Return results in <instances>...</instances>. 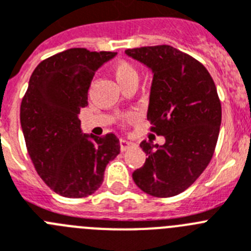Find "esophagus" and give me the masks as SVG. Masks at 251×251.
Returning a JSON list of instances; mask_svg holds the SVG:
<instances>
[{"label": "esophagus", "instance_id": "34e87169", "mask_svg": "<svg viewBox=\"0 0 251 251\" xmlns=\"http://www.w3.org/2000/svg\"><path fill=\"white\" fill-rule=\"evenodd\" d=\"M135 147H136V144L132 143V141L125 140V139H121V140H120V149H121V151H126V150L132 149V148Z\"/></svg>", "mask_w": 251, "mask_h": 251}]
</instances>
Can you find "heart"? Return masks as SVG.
Returning a JSON list of instances; mask_svg holds the SVG:
<instances>
[{
	"mask_svg": "<svg viewBox=\"0 0 251 251\" xmlns=\"http://www.w3.org/2000/svg\"><path fill=\"white\" fill-rule=\"evenodd\" d=\"M112 73L121 88H124V87L130 83H138V71L127 60H119V62L115 63L112 65ZM135 119H136V113L128 112L124 115L123 121L124 123H131Z\"/></svg>",
	"mask_w": 251,
	"mask_h": 251,
	"instance_id": "b5f03b06",
	"label": "heart"
}]
</instances>
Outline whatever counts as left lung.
Returning <instances> with one entry per match:
<instances>
[{"instance_id": "8db88e82", "label": "left lung", "mask_w": 251, "mask_h": 251, "mask_svg": "<svg viewBox=\"0 0 251 251\" xmlns=\"http://www.w3.org/2000/svg\"><path fill=\"white\" fill-rule=\"evenodd\" d=\"M152 71L148 120L163 147L144 140L148 158L132 173L135 184L154 197L186 191L210 164L221 125V102L202 63L171 45L125 50Z\"/></svg>"}]
</instances>
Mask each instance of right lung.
I'll use <instances>...</instances> for the list:
<instances>
[{
	"label": "right lung",
	"mask_w": 251,
	"mask_h": 251,
	"mask_svg": "<svg viewBox=\"0 0 251 251\" xmlns=\"http://www.w3.org/2000/svg\"><path fill=\"white\" fill-rule=\"evenodd\" d=\"M113 51L72 48L44 59L32 72L20 107L26 149L40 178L55 193L82 198L103 182L106 165L120 152L115 134L80 131L78 113L88 104L96 71Z\"/></svg>",
	"instance_id": "1"
}]
</instances>
